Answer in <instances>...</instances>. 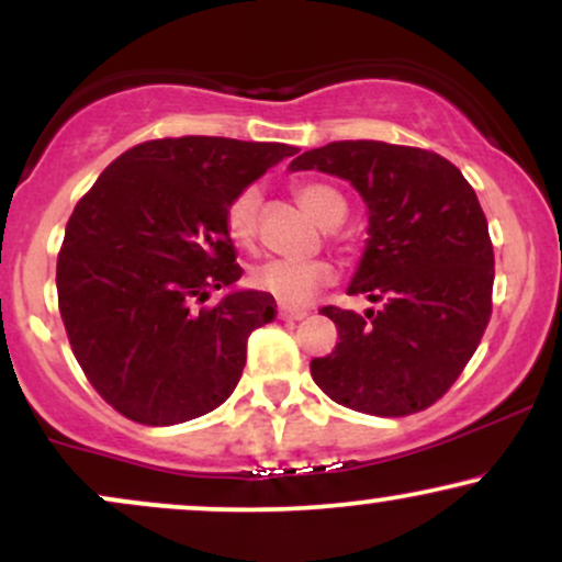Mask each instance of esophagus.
Returning <instances> with one entry per match:
<instances>
[{"mask_svg":"<svg viewBox=\"0 0 562 562\" xmlns=\"http://www.w3.org/2000/svg\"><path fill=\"white\" fill-rule=\"evenodd\" d=\"M306 308H288V306H280V319H288V322H299L306 317Z\"/></svg>","mask_w":562,"mask_h":562,"instance_id":"34e87169","label":"esophagus"}]
</instances>
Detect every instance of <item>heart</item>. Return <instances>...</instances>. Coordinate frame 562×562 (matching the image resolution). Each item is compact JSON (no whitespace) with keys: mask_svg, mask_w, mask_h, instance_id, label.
I'll return each mask as SVG.
<instances>
[{"mask_svg":"<svg viewBox=\"0 0 562 562\" xmlns=\"http://www.w3.org/2000/svg\"><path fill=\"white\" fill-rule=\"evenodd\" d=\"M301 209L322 227H335L346 216V200L338 190L322 182H303L295 187ZM261 190L245 187L227 205V232L237 245H250L259 229ZM250 288L272 295L282 306H306L322 288L333 282V267L327 261H282L269 259L256 263L248 274Z\"/></svg>","mask_w":562,"mask_h":562,"instance_id":"obj_1","label":"heart"}]
</instances>
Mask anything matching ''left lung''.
Masks as SVG:
<instances>
[{"mask_svg": "<svg viewBox=\"0 0 562 562\" xmlns=\"http://www.w3.org/2000/svg\"><path fill=\"white\" fill-rule=\"evenodd\" d=\"M290 171L346 179L367 205V243L348 295L380 308H319L338 327L312 378L333 402L404 417L460 378L492 317L494 248L473 187L420 147L346 139L306 150Z\"/></svg>", "mask_w": 562, "mask_h": 562, "instance_id": "8db88e82", "label": "left lung"}]
</instances>
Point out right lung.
Listing matches in <instances>:
<instances>
[{
	"mask_svg": "<svg viewBox=\"0 0 562 562\" xmlns=\"http://www.w3.org/2000/svg\"><path fill=\"white\" fill-rule=\"evenodd\" d=\"M295 153L224 137L142 142L74 209L57 256L60 317L83 375L128 420L187 423L235 391L250 333L277 303L237 288L227 205ZM211 289L228 295L191 306Z\"/></svg>",
	"mask_w": 562,
	"mask_h": 562,
	"instance_id": "1",
	"label": "right lung"
}]
</instances>
